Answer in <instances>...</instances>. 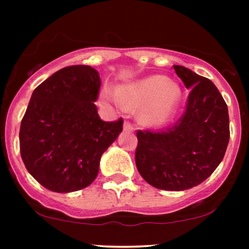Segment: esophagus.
<instances>
[{"label": "esophagus", "mask_w": 249, "mask_h": 249, "mask_svg": "<svg viewBox=\"0 0 249 249\" xmlns=\"http://www.w3.org/2000/svg\"><path fill=\"white\" fill-rule=\"evenodd\" d=\"M123 130L127 131V132H133V126L130 124V123L125 122L124 125H123Z\"/></svg>", "instance_id": "1"}]
</instances>
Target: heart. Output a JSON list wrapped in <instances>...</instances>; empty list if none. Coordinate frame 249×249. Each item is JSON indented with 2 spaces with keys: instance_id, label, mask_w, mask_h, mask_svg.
Wrapping results in <instances>:
<instances>
[{
  "instance_id": "heart-1",
  "label": "heart",
  "mask_w": 249,
  "mask_h": 249,
  "mask_svg": "<svg viewBox=\"0 0 249 249\" xmlns=\"http://www.w3.org/2000/svg\"><path fill=\"white\" fill-rule=\"evenodd\" d=\"M181 90L162 76H150L123 85L116 91L118 104L127 110L141 107L138 118L146 126H161L172 118Z\"/></svg>"
}]
</instances>
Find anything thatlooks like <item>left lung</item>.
Wrapping results in <instances>:
<instances>
[{"label":"left lung","instance_id":"1","mask_svg":"<svg viewBox=\"0 0 249 249\" xmlns=\"http://www.w3.org/2000/svg\"><path fill=\"white\" fill-rule=\"evenodd\" d=\"M173 69L190 90L186 111L159 132H137L136 165L153 187L185 191L205 181L221 162L230 142V117L212 81L181 65Z\"/></svg>","mask_w":249,"mask_h":249}]
</instances>
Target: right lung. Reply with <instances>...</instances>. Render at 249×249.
<instances>
[{
	"label": "right lung",
	"mask_w": 249,
	"mask_h": 249,
	"mask_svg": "<svg viewBox=\"0 0 249 249\" xmlns=\"http://www.w3.org/2000/svg\"><path fill=\"white\" fill-rule=\"evenodd\" d=\"M98 71L89 65L63 68L39 84L19 128V150L28 172L57 193L92 184L102 154L123 131V119L103 122L95 102Z\"/></svg>",
	"instance_id": "right-lung-1"
}]
</instances>
